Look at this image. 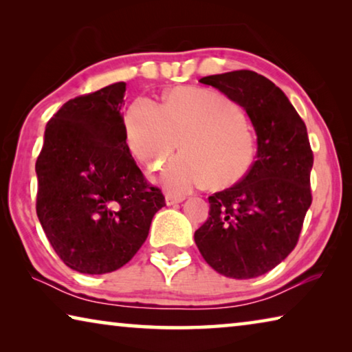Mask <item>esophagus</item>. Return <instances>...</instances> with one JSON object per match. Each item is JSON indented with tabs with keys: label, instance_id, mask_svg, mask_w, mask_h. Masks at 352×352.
<instances>
[{
	"label": "esophagus",
	"instance_id": "1",
	"mask_svg": "<svg viewBox=\"0 0 352 352\" xmlns=\"http://www.w3.org/2000/svg\"><path fill=\"white\" fill-rule=\"evenodd\" d=\"M184 200V195H177L174 192H168L166 194V204L168 205H175V204H180V201Z\"/></svg>",
	"mask_w": 352,
	"mask_h": 352
}]
</instances>
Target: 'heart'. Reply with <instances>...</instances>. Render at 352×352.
Here are the masks:
<instances>
[{
    "label": "heart",
    "instance_id": "1",
    "mask_svg": "<svg viewBox=\"0 0 352 352\" xmlns=\"http://www.w3.org/2000/svg\"><path fill=\"white\" fill-rule=\"evenodd\" d=\"M126 136L135 158L157 170L182 142V157L163 170V183L186 192L205 183L226 188L247 175L256 158V138L243 113L225 94L175 88L163 107L140 98L126 113Z\"/></svg>",
    "mask_w": 352,
    "mask_h": 352
}]
</instances>
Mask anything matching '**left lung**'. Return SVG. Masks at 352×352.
Here are the masks:
<instances>
[{
	"instance_id": "1",
	"label": "left lung",
	"mask_w": 352,
	"mask_h": 352,
	"mask_svg": "<svg viewBox=\"0 0 352 352\" xmlns=\"http://www.w3.org/2000/svg\"><path fill=\"white\" fill-rule=\"evenodd\" d=\"M200 82L243 107L258 135V160L241 182L208 197L210 217L194 239L220 275L261 276L296 247L312 204L314 152L306 124L275 83L254 71Z\"/></svg>"
}]
</instances>
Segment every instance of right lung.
I'll return each instance as SVG.
<instances>
[{
    "label": "right lung",
    "mask_w": 352,
    "mask_h": 352,
    "mask_svg": "<svg viewBox=\"0 0 352 352\" xmlns=\"http://www.w3.org/2000/svg\"><path fill=\"white\" fill-rule=\"evenodd\" d=\"M126 83L69 99L46 124L35 163L37 216L69 269L110 273L146 242L162 189L146 180L127 146Z\"/></svg>",
    "instance_id": "add662e5"
}]
</instances>
